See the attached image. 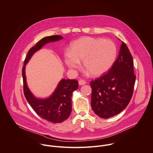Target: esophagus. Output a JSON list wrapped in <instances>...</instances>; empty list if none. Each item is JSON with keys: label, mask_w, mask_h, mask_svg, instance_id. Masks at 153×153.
I'll return each instance as SVG.
<instances>
[{"label": "esophagus", "mask_w": 153, "mask_h": 153, "mask_svg": "<svg viewBox=\"0 0 153 153\" xmlns=\"http://www.w3.org/2000/svg\"><path fill=\"white\" fill-rule=\"evenodd\" d=\"M78 82H79V84L80 85H84V84H86V82H85L84 80H82V79L79 80Z\"/></svg>", "instance_id": "obj_1"}]
</instances>
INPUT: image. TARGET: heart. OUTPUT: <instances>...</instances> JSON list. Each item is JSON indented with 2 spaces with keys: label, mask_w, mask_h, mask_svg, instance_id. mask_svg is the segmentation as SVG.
Returning <instances> with one entry per match:
<instances>
[{
  "label": "heart",
  "mask_w": 153,
  "mask_h": 153,
  "mask_svg": "<svg viewBox=\"0 0 153 153\" xmlns=\"http://www.w3.org/2000/svg\"><path fill=\"white\" fill-rule=\"evenodd\" d=\"M117 56V48L110 40L85 37L75 41L69 51L65 54V62L71 69L80 67L82 60L84 68L93 76H100L113 65Z\"/></svg>",
  "instance_id": "1"
}]
</instances>
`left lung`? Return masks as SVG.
<instances>
[{
    "label": "left lung",
    "instance_id": "1",
    "mask_svg": "<svg viewBox=\"0 0 153 153\" xmlns=\"http://www.w3.org/2000/svg\"><path fill=\"white\" fill-rule=\"evenodd\" d=\"M135 79L132 56L126 45L122 42L112 67L90 82L91 104L94 113L103 119L120 113L131 100Z\"/></svg>",
    "mask_w": 153,
    "mask_h": 153
}]
</instances>
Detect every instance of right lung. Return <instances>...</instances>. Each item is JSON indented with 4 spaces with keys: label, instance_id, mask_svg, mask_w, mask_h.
Instances as JSON below:
<instances>
[{
    "label": "right lung",
    "instance_id": "add662e5",
    "mask_svg": "<svg viewBox=\"0 0 153 153\" xmlns=\"http://www.w3.org/2000/svg\"><path fill=\"white\" fill-rule=\"evenodd\" d=\"M63 37L55 35L43 38L28 51L22 68L24 94L35 112L42 118L52 123H61L66 120L72 111V93L78 89V82L76 79H62L56 90L49 98L42 99L34 96L27 87L25 76V65L33 54L46 43L62 40Z\"/></svg>",
    "mask_w": 153,
    "mask_h": 153
}]
</instances>
